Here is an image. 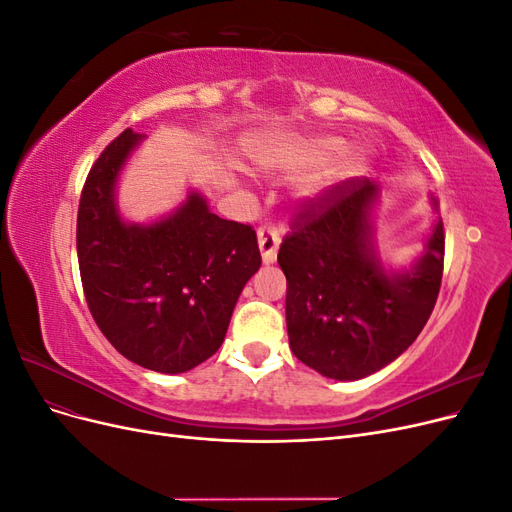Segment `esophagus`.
<instances>
[{
	"mask_svg": "<svg viewBox=\"0 0 512 512\" xmlns=\"http://www.w3.org/2000/svg\"><path fill=\"white\" fill-rule=\"evenodd\" d=\"M258 247H260V256L265 265H273L275 258H277V250H280V235H277V230L269 228V226H262L258 228Z\"/></svg>",
	"mask_w": 512,
	"mask_h": 512,
	"instance_id": "obj_1",
	"label": "esophagus"
}]
</instances>
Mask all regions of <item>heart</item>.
Returning a JSON list of instances; mask_svg holds the SVG:
<instances>
[{
  "label": "heart",
  "mask_w": 512,
  "mask_h": 512,
  "mask_svg": "<svg viewBox=\"0 0 512 512\" xmlns=\"http://www.w3.org/2000/svg\"><path fill=\"white\" fill-rule=\"evenodd\" d=\"M346 149L348 143L339 136L282 132L262 141L254 151V158L267 173H312V170H324L333 164L327 179L307 192V198L316 200L327 194L335 183L361 175L367 168L369 160L363 151H350L345 157Z\"/></svg>",
  "instance_id": "b5f03b06"
}]
</instances>
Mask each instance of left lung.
I'll return each mask as SVG.
<instances>
[{"label": "left lung", "mask_w": 512, "mask_h": 512, "mask_svg": "<svg viewBox=\"0 0 512 512\" xmlns=\"http://www.w3.org/2000/svg\"><path fill=\"white\" fill-rule=\"evenodd\" d=\"M376 181L337 183L303 207L277 254L286 275V327L301 363L333 380H361L404 354L436 305L444 267V226L429 194V235L408 267L384 262L374 213Z\"/></svg>", "instance_id": "8db88e82"}]
</instances>
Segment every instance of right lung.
Returning a JSON list of instances; mask_svg holds the SVG:
<instances>
[{
  "mask_svg": "<svg viewBox=\"0 0 512 512\" xmlns=\"http://www.w3.org/2000/svg\"><path fill=\"white\" fill-rule=\"evenodd\" d=\"M143 141L126 130L89 170L76 254L89 312L115 350L158 374H183L222 346L260 252L256 232L218 218L198 190L156 220L123 218L119 177Z\"/></svg>",
  "mask_w": 512,
  "mask_h": 512,
  "instance_id": "obj_1",
  "label": "right lung"
}]
</instances>
